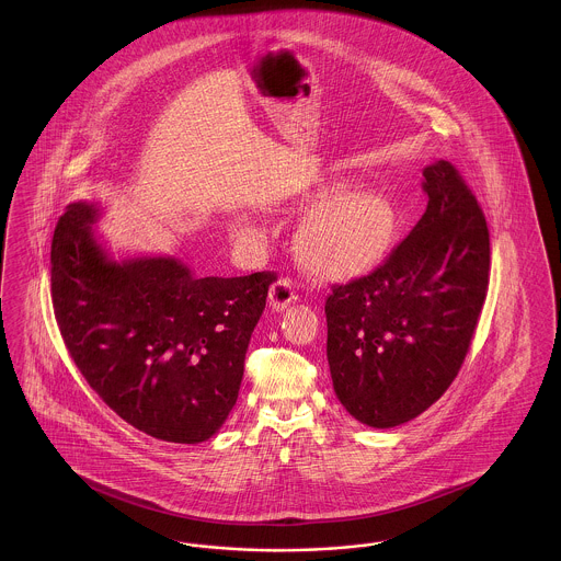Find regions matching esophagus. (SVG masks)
Instances as JSON below:
<instances>
[{
  "instance_id": "34e87169",
  "label": "esophagus",
  "mask_w": 561,
  "mask_h": 561,
  "mask_svg": "<svg viewBox=\"0 0 561 561\" xmlns=\"http://www.w3.org/2000/svg\"><path fill=\"white\" fill-rule=\"evenodd\" d=\"M294 300H296V290L293 282L288 277H279L268 290V305L275 311H284L288 305H293Z\"/></svg>"
}]
</instances>
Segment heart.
Masks as SVG:
<instances>
[{"label": "heart", "instance_id": "heart-1", "mask_svg": "<svg viewBox=\"0 0 561 561\" xmlns=\"http://www.w3.org/2000/svg\"><path fill=\"white\" fill-rule=\"evenodd\" d=\"M318 204L294 233L298 263L321 279H353L370 273L391 250L398 233L393 204L376 191H353L341 183H323L302 197ZM243 238H259L245 220L236 225Z\"/></svg>", "mask_w": 561, "mask_h": 561}]
</instances>
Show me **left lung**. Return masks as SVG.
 <instances>
[{"label": "left lung", "mask_w": 561, "mask_h": 561, "mask_svg": "<svg viewBox=\"0 0 561 561\" xmlns=\"http://www.w3.org/2000/svg\"><path fill=\"white\" fill-rule=\"evenodd\" d=\"M427 210L373 273L325 298L336 398L368 427H398L453 385L490 282V233L450 161L427 165Z\"/></svg>", "instance_id": "1"}]
</instances>
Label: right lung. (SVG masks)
<instances>
[{"instance_id":"1","label":"right lung","mask_w":561,"mask_h":561,"mask_svg":"<svg viewBox=\"0 0 561 561\" xmlns=\"http://www.w3.org/2000/svg\"><path fill=\"white\" fill-rule=\"evenodd\" d=\"M96 208L71 204L53 240V307L85 382L133 427L163 442L213 437L240 393L243 359L273 271L193 277L176 259L111 261Z\"/></svg>"}]
</instances>
